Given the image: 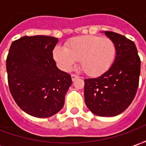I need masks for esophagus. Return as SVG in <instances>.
<instances>
[{
    "label": "esophagus",
    "instance_id": "obj_1",
    "mask_svg": "<svg viewBox=\"0 0 146 146\" xmlns=\"http://www.w3.org/2000/svg\"><path fill=\"white\" fill-rule=\"evenodd\" d=\"M71 77H72V80H73V81H74V80H75L76 79H77L79 76H76V74H72V75H71Z\"/></svg>",
    "mask_w": 146,
    "mask_h": 146
}]
</instances>
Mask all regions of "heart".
Instances as JSON below:
<instances>
[{
    "instance_id": "obj_1",
    "label": "heart",
    "mask_w": 146,
    "mask_h": 146,
    "mask_svg": "<svg viewBox=\"0 0 146 146\" xmlns=\"http://www.w3.org/2000/svg\"><path fill=\"white\" fill-rule=\"evenodd\" d=\"M116 57V46L110 38L95 35L73 37L66 43V48L59 45L53 50V58L64 71H70L80 60L84 72L98 76L110 70Z\"/></svg>"
}]
</instances>
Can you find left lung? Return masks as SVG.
Listing matches in <instances>:
<instances>
[{"instance_id": "left-lung-1", "label": "left lung", "mask_w": 146, "mask_h": 146, "mask_svg": "<svg viewBox=\"0 0 146 146\" xmlns=\"http://www.w3.org/2000/svg\"><path fill=\"white\" fill-rule=\"evenodd\" d=\"M105 34L116 44V59L100 76L84 80V100L95 115L115 116L123 112L135 98L141 60L132 40L111 31H105Z\"/></svg>"}]
</instances>
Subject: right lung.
Here are the masks:
<instances>
[{
	"mask_svg": "<svg viewBox=\"0 0 146 146\" xmlns=\"http://www.w3.org/2000/svg\"><path fill=\"white\" fill-rule=\"evenodd\" d=\"M58 39L25 36L11 44L6 60L9 90L15 102L30 116L46 118L63 107L72 84L69 73L58 70L53 49Z\"/></svg>",
	"mask_w": 146,
	"mask_h": 146,
	"instance_id": "1",
	"label": "right lung"
}]
</instances>
